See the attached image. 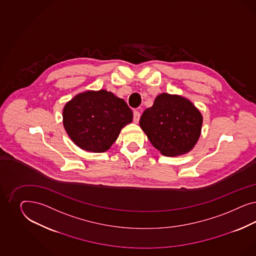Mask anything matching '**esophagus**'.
<instances>
[{"label":"esophagus","instance_id":"1","mask_svg":"<svg viewBox=\"0 0 256 256\" xmlns=\"http://www.w3.org/2000/svg\"><path fill=\"white\" fill-rule=\"evenodd\" d=\"M140 117V112H138V110H134V112H133V121H134L135 123H138V122H139Z\"/></svg>","mask_w":256,"mask_h":256}]
</instances>
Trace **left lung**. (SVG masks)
Wrapping results in <instances>:
<instances>
[{
    "instance_id": "obj_1",
    "label": "left lung",
    "mask_w": 256,
    "mask_h": 256,
    "mask_svg": "<svg viewBox=\"0 0 256 256\" xmlns=\"http://www.w3.org/2000/svg\"><path fill=\"white\" fill-rule=\"evenodd\" d=\"M202 117L186 98L162 94L146 108L140 126L154 148L167 156L188 153L200 137Z\"/></svg>"
}]
</instances>
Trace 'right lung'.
Segmentation results:
<instances>
[{"mask_svg": "<svg viewBox=\"0 0 256 256\" xmlns=\"http://www.w3.org/2000/svg\"><path fill=\"white\" fill-rule=\"evenodd\" d=\"M132 117L124 100L106 90L78 94L62 110L64 126L74 144L94 153L107 151Z\"/></svg>", "mask_w": 256, "mask_h": 256, "instance_id": "obj_1", "label": "right lung"}]
</instances>
